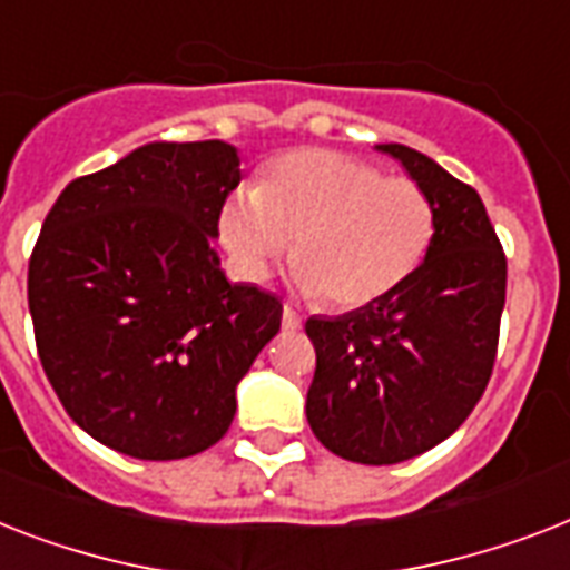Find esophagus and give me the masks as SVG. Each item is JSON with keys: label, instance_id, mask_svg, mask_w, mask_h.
I'll use <instances>...</instances> for the list:
<instances>
[{"label": "esophagus", "instance_id": "1", "mask_svg": "<svg viewBox=\"0 0 570 570\" xmlns=\"http://www.w3.org/2000/svg\"><path fill=\"white\" fill-rule=\"evenodd\" d=\"M282 326L288 328V332H296V328L303 326V317H299V312H296L294 305L285 303V308H282Z\"/></svg>", "mask_w": 570, "mask_h": 570}]
</instances>
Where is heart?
<instances>
[{"mask_svg": "<svg viewBox=\"0 0 570 570\" xmlns=\"http://www.w3.org/2000/svg\"><path fill=\"white\" fill-rule=\"evenodd\" d=\"M220 242L262 282L288 250L303 294L335 308L379 303L411 279L436 235L434 200L411 177H384L337 150H291L218 218Z\"/></svg>", "mask_w": 570, "mask_h": 570, "instance_id": "heart-1", "label": "heart"}]
</instances>
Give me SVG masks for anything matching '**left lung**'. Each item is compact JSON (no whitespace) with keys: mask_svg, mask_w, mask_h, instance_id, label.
Masks as SVG:
<instances>
[{"mask_svg":"<svg viewBox=\"0 0 570 570\" xmlns=\"http://www.w3.org/2000/svg\"><path fill=\"white\" fill-rule=\"evenodd\" d=\"M396 157L436 209L411 279L341 317H308L317 370L305 399L314 436L352 463L390 465L434 449L474 411L492 375L507 258L481 195L407 145Z\"/></svg>","mask_w":570,"mask_h":570,"instance_id":"obj_1","label":"left lung"}]
</instances>
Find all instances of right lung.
<instances>
[{
    "label": "right lung",
    "mask_w": 570,
    "mask_h": 570,
    "mask_svg": "<svg viewBox=\"0 0 570 570\" xmlns=\"http://www.w3.org/2000/svg\"><path fill=\"white\" fill-rule=\"evenodd\" d=\"M238 183L233 145L150 142L69 183L42 220L28 262L40 364L107 449L180 460L218 443L279 332V299L227 282L212 247Z\"/></svg>",
    "instance_id": "add662e5"
}]
</instances>
